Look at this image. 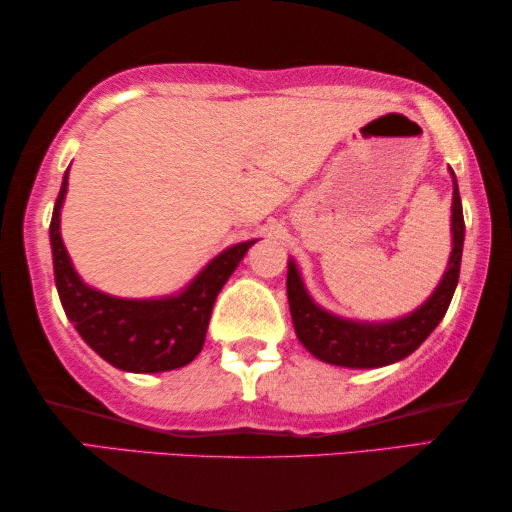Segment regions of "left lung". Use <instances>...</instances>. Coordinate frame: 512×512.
I'll list each match as a JSON object with an SVG mask.
<instances>
[{"label": "left lung", "mask_w": 512, "mask_h": 512, "mask_svg": "<svg viewBox=\"0 0 512 512\" xmlns=\"http://www.w3.org/2000/svg\"><path fill=\"white\" fill-rule=\"evenodd\" d=\"M450 174L454 184L450 261H447L445 275L436 291L405 317L389 321H356L324 310L307 293L296 261L289 258L286 296H289L293 328H296L298 340L312 356L342 368H382L410 356L443 321L459 282L461 251H464L466 235L457 177L452 170Z\"/></svg>", "instance_id": "1"}]
</instances>
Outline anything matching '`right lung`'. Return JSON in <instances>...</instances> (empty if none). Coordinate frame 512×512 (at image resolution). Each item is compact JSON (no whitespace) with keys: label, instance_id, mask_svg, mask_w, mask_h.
Listing matches in <instances>:
<instances>
[{"label":"right lung","instance_id":"right-lung-1","mask_svg":"<svg viewBox=\"0 0 512 512\" xmlns=\"http://www.w3.org/2000/svg\"><path fill=\"white\" fill-rule=\"evenodd\" d=\"M67 179L69 170L62 177L51 219L55 286L67 319L93 352L125 373H165L188 366L205 345L216 296L256 240L223 249L172 296H109L83 282L62 242L60 212Z\"/></svg>","mask_w":512,"mask_h":512}]
</instances>
